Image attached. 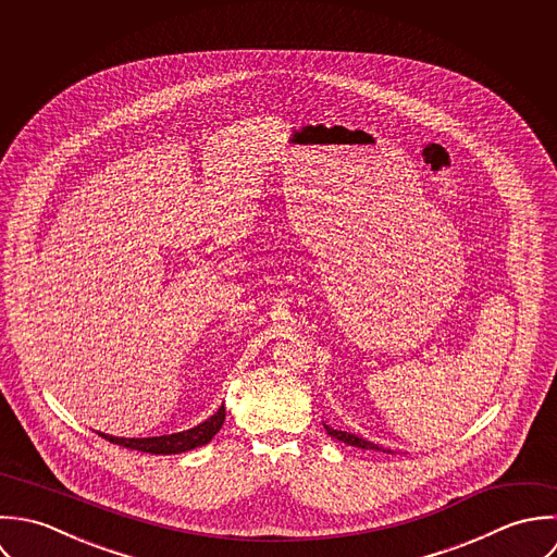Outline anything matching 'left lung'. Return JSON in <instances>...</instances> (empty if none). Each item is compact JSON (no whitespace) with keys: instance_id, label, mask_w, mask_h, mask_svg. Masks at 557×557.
<instances>
[{"instance_id":"1","label":"left lung","mask_w":557,"mask_h":557,"mask_svg":"<svg viewBox=\"0 0 557 557\" xmlns=\"http://www.w3.org/2000/svg\"><path fill=\"white\" fill-rule=\"evenodd\" d=\"M325 431L337 440V442H344V444L355 445V447H361V449H381L379 445L370 444V442H366V440H361V437H357V435H350V433H344V431H335L332 426H325ZM385 451V449H383Z\"/></svg>"}]
</instances>
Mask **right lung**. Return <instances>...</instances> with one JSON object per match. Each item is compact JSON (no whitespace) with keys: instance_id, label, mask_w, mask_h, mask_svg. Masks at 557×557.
Here are the masks:
<instances>
[{"instance_id":"add662e5","label":"right lung","mask_w":557,"mask_h":557,"mask_svg":"<svg viewBox=\"0 0 557 557\" xmlns=\"http://www.w3.org/2000/svg\"><path fill=\"white\" fill-rule=\"evenodd\" d=\"M225 420V409L220 407V411L209 418L207 422L198 424L196 429L183 431V433H174V435H163V437H146V440H124V437H112V435H103V440L112 442L128 449H137V451H148V454H178V451H187L194 447L209 444L223 426Z\"/></svg>"}]
</instances>
